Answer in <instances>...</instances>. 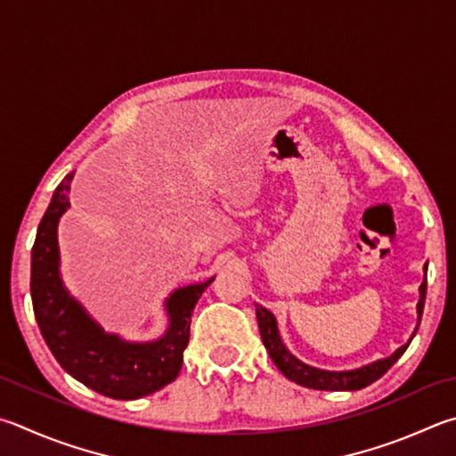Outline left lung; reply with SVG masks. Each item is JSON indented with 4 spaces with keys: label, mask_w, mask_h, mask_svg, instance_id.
<instances>
[{
    "label": "left lung",
    "mask_w": 456,
    "mask_h": 456,
    "mask_svg": "<svg viewBox=\"0 0 456 456\" xmlns=\"http://www.w3.org/2000/svg\"><path fill=\"white\" fill-rule=\"evenodd\" d=\"M420 299L417 303V314L419 322L423 317V307H425V297H427V265H425V281L419 287ZM256 322H259V333L263 338L265 349H267L269 357L275 362L277 369L283 372L287 379H291L293 383L307 387V388H319V391H359V388H365L367 385L375 383L385 372L391 369L396 361L401 359V354L407 351V345H403L401 349H396L391 357L380 359L354 370H322L317 367H311L307 362H303L295 357V354L289 353L287 346L281 341L279 329H277V319L275 314L267 311L265 307L256 305ZM417 322V329H419ZM415 329V330H417ZM415 337V333H412Z\"/></svg>",
    "instance_id": "1"
}]
</instances>
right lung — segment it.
I'll use <instances>...</instances> for the list:
<instances>
[{"label": "right lung", "instance_id": "1", "mask_svg": "<svg viewBox=\"0 0 456 456\" xmlns=\"http://www.w3.org/2000/svg\"><path fill=\"white\" fill-rule=\"evenodd\" d=\"M71 179L73 173L57 185L37 227L31 249L33 313L49 351L73 379L110 399H142L177 379L193 309L215 277L205 283L179 287L165 299L169 327L157 341L129 343L105 333L69 295L60 275L57 223L69 207Z\"/></svg>", "mask_w": 456, "mask_h": 456}]
</instances>
